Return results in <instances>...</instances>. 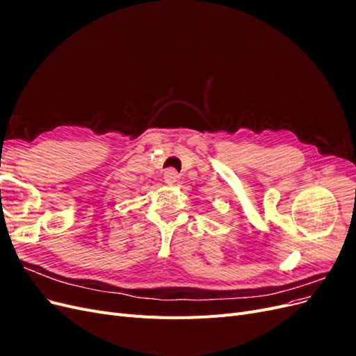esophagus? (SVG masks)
I'll use <instances>...</instances> for the list:
<instances>
[{
    "mask_svg": "<svg viewBox=\"0 0 356 356\" xmlns=\"http://www.w3.org/2000/svg\"><path fill=\"white\" fill-rule=\"evenodd\" d=\"M163 178H165V181H166V184H174V182H177V179H178V174H177V172H175L174 169H168V170L165 172Z\"/></svg>",
    "mask_w": 356,
    "mask_h": 356,
    "instance_id": "esophagus-1",
    "label": "esophagus"
}]
</instances>
